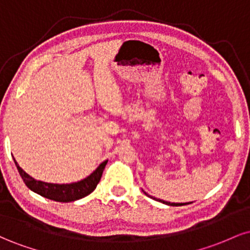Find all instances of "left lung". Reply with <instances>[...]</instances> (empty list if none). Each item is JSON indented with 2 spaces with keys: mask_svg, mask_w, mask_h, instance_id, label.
Returning <instances> with one entry per match:
<instances>
[{
  "mask_svg": "<svg viewBox=\"0 0 250 250\" xmlns=\"http://www.w3.org/2000/svg\"><path fill=\"white\" fill-rule=\"evenodd\" d=\"M143 193H145L146 195H147V196L151 197V199H153V200H155V201H159V202H162V203H165V205H167V206H173V207H177V206H183V205H187V203H174V202H168V201H163V200L156 199V197H153V196H150V195H148L147 193H146V191H143ZM188 203H189V202H188Z\"/></svg>",
  "mask_w": 250,
  "mask_h": 250,
  "instance_id": "obj_1",
  "label": "left lung"
}]
</instances>
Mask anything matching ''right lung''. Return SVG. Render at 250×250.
<instances>
[{
    "instance_id": "1",
    "label": "right lung",
    "mask_w": 250,
    "mask_h": 250,
    "mask_svg": "<svg viewBox=\"0 0 250 250\" xmlns=\"http://www.w3.org/2000/svg\"><path fill=\"white\" fill-rule=\"evenodd\" d=\"M17 170L21 175L22 180L24 181L25 186L34 193L41 195V196L49 199L56 202H73L83 197L88 196L89 194L95 190L97 183L101 180L103 169L107 165L108 160L103 161L90 175L84 179L71 183H48L43 181H37L28 175L25 171L17 165L16 160L14 159Z\"/></svg>"
}]
</instances>
